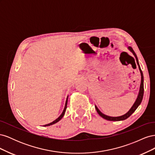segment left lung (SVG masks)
Instances as JSON below:
<instances>
[{
	"label": "left lung",
	"instance_id": "left-lung-1",
	"mask_svg": "<svg viewBox=\"0 0 155 155\" xmlns=\"http://www.w3.org/2000/svg\"><path fill=\"white\" fill-rule=\"evenodd\" d=\"M129 49L132 51L133 54H134V55L135 56L136 58V59H137V64L138 65L139 67V69L140 70V73H141V84H140V91H139V94H138V96L137 97V100H136V101L134 102V105H133V107L130 108V109L129 110L128 112H127V113L123 116H118V117H111V116H106L105 114H104L102 113V112H101L100 111V110L97 109V107L96 106H95V108L96 109L97 112V113L99 114V115L100 116H101L103 118H104L107 120H109V121H121V120H126L127 118H128L132 114L133 112L136 110V109H137L138 107L140 105V104H141V102L142 101V99H143V92H144V88H143V73H142V71L141 68H140V65H139V63H138V58H137V55H136L134 51L133 50V49L132 48V47H130V46H129Z\"/></svg>",
	"mask_w": 155,
	"mask_h": 155
}]
</instances>
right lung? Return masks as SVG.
I'll return each mask as SVG.
<instances>
[{"mask_svg":"<svg viewBox=\"0 0 155 155\" xmlns=\"http://www.w3.org/2000/svg\"><path fill=\"white\" fill-rule=\"evenodd\" d=\"M67 101H68V97H67V100H66V104H65V106H64V110H63V112H62V114L60 115V116L58 118H57L55 120H54V121H52V122L51 123H50V124H47V125H44V126H50V125H53V124H55V123H57V122H58V121L61 119L63 117V116H64V113H65V111H66V109H67Z\"/></svg>","mask_w":155,"mask_h":155,"instance_id":"obj_1","label":"right lung"}]
</instances>
